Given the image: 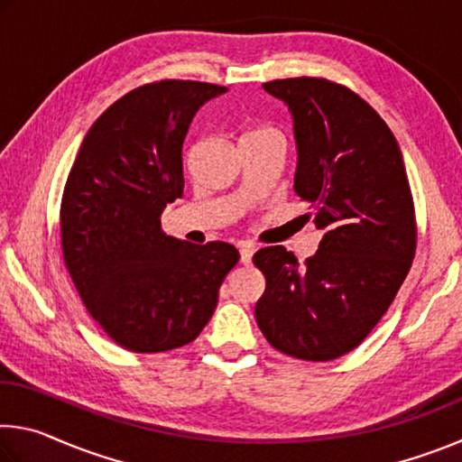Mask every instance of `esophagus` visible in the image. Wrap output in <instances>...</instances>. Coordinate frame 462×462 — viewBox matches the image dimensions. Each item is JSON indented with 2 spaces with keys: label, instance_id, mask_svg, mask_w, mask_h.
Returning a JSON list of instances; mask_svg holds the SVG:
<instances>
[{
  "label": "esophagus",
  "instance_id": "34e87169",
  "mask_svg": "<svg viewBox=\"0 0 462 462\" xmlns=\"http://www.w3.org/2000/svg\"><path fill=\"white\" fill-rule=\"evenodd\" d=\"M253 254H254V246L250 245V242H245V245H240V263L242 264L253 263Z\"/></svg>",
  "mask_w": 462,
  "mask_h": 462
}]
</instances>
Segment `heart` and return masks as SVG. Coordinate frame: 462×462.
I'll return each mask as SVG.
<instances>
[{
  "label": "heart",
  "instance_id": "b5f03b06",
  "mask_svg": "<svg viewBox=\"0 0 462 462\" xmlns=\"http://www.w3.org/2000/svg\"><path fill=\"white\" fill-rule=\"evenodd\" d=\"M269 140H277V143H283L279 132L271 126H259L254 130H250L248 134L242 138V143H269Z\"/></svg>",
  "mask_w": 462,
  "mask_h": 462
}]
</instances>
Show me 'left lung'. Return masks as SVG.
<instances>
[{
  "label": "left lung",
  "instance_id": "obj_1",
  "mask_svg": "<svg viewBox=\"0 0 462 462\" xmlns=\"http://www.w3.org/2000/svg\"><path fill=\"white\" fill-rule=\"evenodd\" d=\"M263 88L291 112L293 189L324 236L303 267L283 246L253 256L267 279L256 324L279 353L332 361L377 326L416 254L403 156L381 116L344 85L295 77Z\"/></svg>",
  "mask_w": 462,
  "mask_h": 462
}]
</instances>
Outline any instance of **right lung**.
I'll return each instance as SVG.
<instances>
[{
  "mask_svg": "<svg viewBox=\"0 0 462 462\" xmlns=\"http://www.w3.org/2000/svg\"><path fill=\"white\" fill-rule=\"evenodd\" d=\"M228 89L159 81L109 106L83 138L60 201L62 259L85 308L132 353L198 338L238 263L228 242L167 236L161 214L183 195V140L198 109Z\"/></svg>",
  "mask_w": 462,
  "mask_h": 462,
  "instance_id": "1",
  "label": "right lung"
}]
</instances>
